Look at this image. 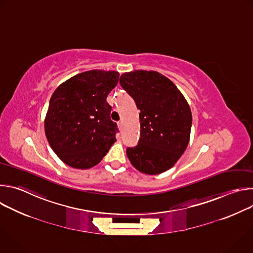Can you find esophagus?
<instances>
[{"label":"esophagus","mask_w":253,"mask_h":253,"mask_svg":"<svg viewBox=\"0 0 253 253\" xmlns=\"http://www.w3.org/2000/svg\"><path fill=\"white\" fill-rule=\"evenodd\" d=\"M118 127H119V129H121L122 128V122L120 121V122H118Z\"/></svg>","instance_id":"esophagus-1"}]
</instances>
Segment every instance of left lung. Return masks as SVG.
<instances>
[{
	"label": "left lung",
	"mask_w": 253,
	"mask_h": 253,
	"mask_svg": "<svg viewBox=\"0 0 253 253\" xmlns=\"http://www.w3.org/2000/svg\"><path fill=\"white\" fill-rule=\"evenodd\" d=\"M120 84L140 110V139L135 147L126 150L131 164L148 175L167 171L189 142L192 114L186 99L156 71L124 73Z\"/></svg>",
	"instance_id": "obj_1"
}]
</instances>
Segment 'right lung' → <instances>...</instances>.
<instances>
[{
    "instance_id": "1",
    "label": "right lung",
    "mask_w": 253,
    "mask_h": 253,
    "mask_svg": "<svg viewBox=\"0 0 253 253\" xmlns=\"http://www.w3.org/2000/svg\"><path fill=\"white\" fill-rule=\"evenodd\" d=\"M116 71L91 70L62 83L53 93L45 118L50 146L67 165H97L116 141L117 124L106 99L116 87Z\"/></svg>"
}]
</instances>
